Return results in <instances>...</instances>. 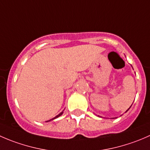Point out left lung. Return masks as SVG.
Instances as JSON below:
<instances>
[{"mask_svg": "<svg viewBox=\"0 0 150 150\" xmlns=\"http://www.w3.org/2000/svg\"><path fill=\"white\" fill-rule=\"evenodd\" d=\"M131 107H129V108H128V110H126V112H128V110H129V109H130V108H131ZM98 117H100V116H98Z\"/></svg>", "mask_w": 150, "mask_h": 150, "instance_id": "obj_1", "label": "left lung"}]
</instances>
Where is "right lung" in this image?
<instances>
[{
  "mask_svg": "<svg viewBox=\"0 0 150 150\" xmlns=\"http://www.w3.org/2000/svg\"><path fill=\"white\" fill-rule=\"evenodd\" d=\"M63 112H64V110H63L62 112H60L59 114L58 115H57L56 116V117H54V118H52V119H51V120H47V121H46V122H49V121H51V120H54V119H56V118H57V117H60V116L62 115L63 114Z\"/></svg>",
  "mask_w": 150,
  "mask_h": 150,
  "instance_id": "add662e5",
  "label": "right lung"
}]
</instances>
